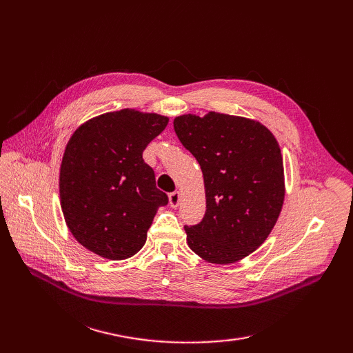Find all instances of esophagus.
<instances>
[{
    "instance_id": "esophagus-1",
    "label": "esophagus",
    "mask_w": 353,
    "mask_h": 353,
    "mask_svg": "<svg viewBox=\"0 0 353 353\" xmlns=\"http://www.w3.org/2000/svg\"><path fill=\"white\" fill-rule=\"evenodd\" d=\"M181 203V193L179 191H174V193L169 194V205L172 208H178Z\"/></svg>"
}]
</instances>
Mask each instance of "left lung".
<instances>
[{
  "label": "left lung",
  "mask_w": 353,
  "mask_h": 353,
  "mask_svg": "<svg viewBox=\"0 0 353 353\" xmlns=\"http://www.w3.org/2000/svg\"><path fill=\"white\" fill-rule=\"evenodd\" d=\"M174 130L205 181V218L184 227L190 249L210 263L244 259L268 239L283 209L279 141L258 121L218 112L176 116Z\"/></svg>",
  "instance_id": "obj_1"
}]
</instances>
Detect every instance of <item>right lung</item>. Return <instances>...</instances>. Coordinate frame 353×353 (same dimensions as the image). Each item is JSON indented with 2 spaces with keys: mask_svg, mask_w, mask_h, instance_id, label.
<instances>
[{
  "mask_svg": "<svg viewBox=\"0 0 353 353\" xmlns=\"http://www.w3.org/2000/svg\"><path fill=\"white\" fill-rule=\"evenodd\" d=\"M169 117L122 109L77 128L60 166V205L72 236L110 261L140 252L168 196L156 187L143 152Z\"/></svg>",
  "mask_w": 353,
  "mask_h": 353,
  "instance_id": "right-lung-1",
  "label": "right lung"
}]
</instances>
